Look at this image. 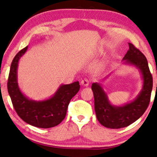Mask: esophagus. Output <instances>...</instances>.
<instances>
[{
	"label": "esophagus",
	"instance_id": "obj_1",
	"mask_svg": "<svg viewBox=\"0 0 157 157\" xmlns=\"http://www.w3.org/2000/svg\"><path fill=\"white\" fill-rule=\"evenodd\" d=\"M81 84L84 86H87L89 85V80L87 79H84L81 81Z\"/></svg>",
	"mask_w": 157,
	"mask_h": 157
}]
</instances>
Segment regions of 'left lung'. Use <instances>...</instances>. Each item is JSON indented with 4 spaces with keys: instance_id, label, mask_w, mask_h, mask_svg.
<instances>
[{
    "instance_id": "1",
    "label": "left lung",
    "mask_w": 157,
    "mask_h": 157,
    "mask_svg": "<svg viewBox=\"0 0 157 157\" xmlns=\"http://www.w3.org/2000/svg\"><path fill=\"white\" fill-rule=\"evenodd\" d=\"M128 44L129 50L123 57V63L139 69L143 79L142 89L136 98L124 105L114 106L111 104L100 84L95 82L91 86L97 119L107 128L119 129L129 126L144 113L150 103L153 81L147 59L132 44Z\"/></svg>"
}]
</instances>
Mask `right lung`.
<instances>
[{"label":"right lung","instance_id":"right-lung-1","mask_svg":"<svg viewBox=\"0 0 157 157\" xmlns=\"http://www.w3.org/2000/svg\"><path fill=\"white\" fill-rule=\"evenodd\" d=\"M27 49L26 46L17 53L10 66L7 90L12 105L18 116L29 124L39 128L57 126L64 119L69 102L79 91L80 85L78 81L61 84L48 99L40 101L29 99L21 92L17 79L18 62Z\"/></svg>","mask_w":157,"mask_h":157}]
</instances>
